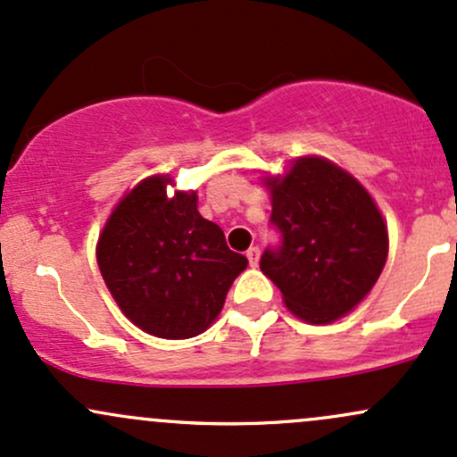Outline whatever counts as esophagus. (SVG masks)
Instances as JSON below:
<instances>
[{
	"instance_id": "1",
	"label": "esophagus",
	"mask_w": 457,
	"mask_h": 457,
	"mask_svg": "<svg viewBox=\"0 0 457 457\" xmlns=\"http://www.w3.org/2000/svg\"><path fill=\"white\" fill-rule=\"evenodd\" d=\"M245 256H247L249 265H252V267H256V265H258V258H261V249H258L256 245H253V247H249L247 252H245Z\"/></svg>"
}]
</instances>
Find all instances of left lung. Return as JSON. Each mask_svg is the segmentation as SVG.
<instances>
[{"label":"left lung","mask_w":457,"mask_h":457,"mask_svg":"<svg viewBox=\"0 0 457 457\" xmlns=\"http://www.w3.org/2000/svg\"><path fill=\"white\" fill-rule=\"evenodd\" d=\"M269 223L280 234L261 269L285 304L311 324L353 311L381 276L387 229L357 179L321 157H300L287 177L267 179Z\"/></svg>","instance_id":"obj_1"}]
</instances>
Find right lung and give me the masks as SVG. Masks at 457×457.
Wrapping results in <instances>:
<instances>
[{"label": "right lung", "mask_w": 457, "mask_h": 457, "mask_svg": "<svg viewBox=\"0 0 457 457\" xmlns=\"http://www.w3.org/2000/svg\"><path fill=\"white\" fill-rule=\"evenodd\" d=\"M168 177L129 192L100 234L98 267L113 300L136 326L164 339L204 333L247 267L225 234L196 210V195L166 196Z\"/></svg>", "instance_id": "1"}]
</instances>
